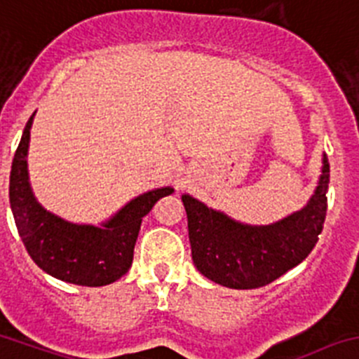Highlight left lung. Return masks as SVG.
<instances>
[{"instance_id":"left-lung-1","label":"left lung","mask_w":359,"mask_h":359,"mask_svg":"<svg viewBox=\"0 0 359 359\" xmlns=\"http://www.w3.org/2000/svg\"><path fill=\"white\" fill-rule=\"evenodd\" d=\"M327 185L330 163L323 155L319 182L309 203L269 225L241 224L183 194L196 268L224 287L255 289L271 284L305 261L316 247L326 218Z\"/></svg>"}]
</instances>
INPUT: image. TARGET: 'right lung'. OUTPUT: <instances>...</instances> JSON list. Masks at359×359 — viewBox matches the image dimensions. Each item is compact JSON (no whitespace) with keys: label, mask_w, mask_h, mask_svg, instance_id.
I'll return each instance as SVG.
<instances>
[{"label":"right lung","mask_w":359,"mask_h":359,"mask_svg":"<svg viewBox=\"0 0 359 359\" xmlns=\"http://www.w3.org/2000/svg\"><path fill=\"white\" fill-rule=\"evenodd\" d=\"M33 118L24 126L10 170V208L20 240L35 264L54 278L86 287L112 284L130 269L142 218L174 189L141 194L100 225L74 224L50 213L36 201L29 183L26 158Z\"/></svg>","instance_id":"right-lung-1"}]
</instances>
